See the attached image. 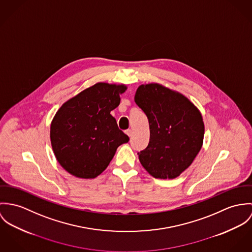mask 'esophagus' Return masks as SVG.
Wrapping results in <instances>:
<instances>
[{"label":"esophagus","mask_w":252,"mask_h":252,"mask_svg":"<svg viewBox=\"0 0 252 252\" xmlns=\"http://www.w3.org/2000/svg\"><path fill=\"white\" fill-rule=\"evenodd\" d=\"M126 133L128 136H131V135H132V130H131L130 128H128V129L126 130Z\"/></svg>","instance_id":"esophagus-1"}]
</instances>
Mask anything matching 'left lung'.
I'll return each instance as SVG.
<instances>
[{"instance_id": "1", "label": "left lung", "mask_w": 252, "mask_h": 252, "mask_svg": "<svg viewBox=\"0 0 252 252\" xmlns=\"http://www.w3.org/2000/svg\"><path fill=\"white\" fill-rule=\"evenodd\" d=\"M134 100L150 126L149 144L138 153L141 164L157 179L180 176L201 150V113L186 96L161 85H141Z\"/></svg>"}]
</instances>
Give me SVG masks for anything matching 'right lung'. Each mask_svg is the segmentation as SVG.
Listing matches in <instances>:
<instances>
[{
    "mask_svg": "<svg viewBox=\"0 0 252 252\" xmlns=\"http://www.w3.org/2000/svg\"><path fill=\"white\" fill-rule=\"evenodd\" d=\"M124 85L96 83L70 98L57 112L50 138L57 160L71 175L93 179L129 141L110 112L119 106Z\"/></svg>",
    "mask_w": 252,
    "mask_h": 252,
    "instance_id": "right-lung-1",
    "label": "right lung"
}]
</instances>
